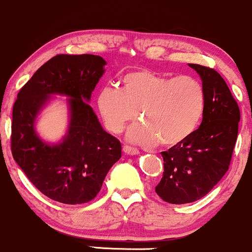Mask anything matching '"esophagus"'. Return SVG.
Returning <instances> with one entry per match:
<instances>
[{
    "instance_id": "1",
    "label": "esophagus",
    "mask_w": 252,
    "mask_h": 252,
    "mask_svg": "<svg viewBox=\"0 0 252 252\" xmlns=\"http://www.w3.org/2000/svg\"><path fill=\"white\" fill-rule=\"evenodd\" d=\"M124 152L127 155H132V156H134V155H138L139 154V150L137 148H133V146H129V145H125L123 148Z\"/></svg>"
}]
</instances>
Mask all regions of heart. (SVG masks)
<instances>
[{"mask_svg":"<svg viewBox=\"0 0 252 252\" xmlns=\"http://www.w3.org/2000/svg\"><path fill=\"white\" fill-rule=\"evenodd\" d=\"M202 84L191 76L168 77L149 70L126 73L121 88L106 86L97 94V108L112 133H121L137 118L140 123L128 131L129 141L140 145H179L199 125L205 111Z\"/></svg>","mask_w":252,"mask_h":252,"instance_id":"obj_1","label":"heart"}]
</instances>
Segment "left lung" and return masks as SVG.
Wrapping results in <instances>:
<instances>
[{
  "label": "left lung",
  "instance_id": "8db88e82",
  "mask_svg": "<svg viewBox=\"0 0 252 252\" xmlns=\"http://www.w3.org/2000/svg\"><path fill=\"white\" fill-rule=\"evenodd\" d=\"M189 66L200 75L206 103L201 125L179 145L160 152L164 171L156 193L174 205L194 202L212 190L230 166L240 112L224 78L214 69Z\"/></svg>",
  "mask_w": 252,
  "mask_h": 252
}]
</instances>
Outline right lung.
<instances>
[{"mask_svg":"<svg viewBox=\"0 0 252 252\" xmlns=\"http://www.w3.org/2000/svg\"><path fill=\"white\" fill-rule=\"evenodd\" d=\"M106 61L94 55H57L20 89L13 106L12 154L42 194L66 205L89 202L107 172L121 157V144L101 126L88 103L103 75ZM71 97L70 124L63 142H42L34 129L36 115L50 94Z\"/></svg>","mask_w":252,"mask_h":252,"instance_id":"add662e5","label":"right lung"}]
</instances>
